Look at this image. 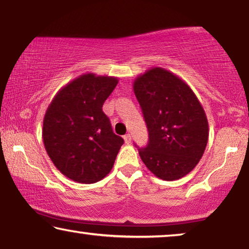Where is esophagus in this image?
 I'll list each match as a JSON object with an SVG mask.
<instances>
[{"label":"esophagus","mask_w":249,"mask_h":249,"mask_svg":"<svg viewBox=\"0 0 249 249\" xmlns=\"http://www.w3.org/2000/svg\"><path fill=\"white\" fill-rule=\"evenodd\" d=\"M124 139L125 144H130V142H131V136H130V134L124 135Z\"/></svg>","instance_id":"34e87169"}]
</instances>
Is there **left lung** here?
Returning <instances> with one entry per match:
<instances>
[{
	"label": "left lung",
	"mask_w": 249,
	"mask_h": 249,
	"mask_svg": "<svg viewBox=\"0 0 249 249\" xmlns=\"http://www.w3.org/2000/svg\"><path fill=\"white\" fill-rule=\"evenodd\" d=\"M134 91L148 130V142L138 148L147 169L172 181L192 171L209 139L205 111L190 87L163 68L136 78Z\"/></svg>",
	"instance_id": "left-lung-1"
}]
</instances>
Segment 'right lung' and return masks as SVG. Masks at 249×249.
I'll list each match as a JSON object with an SVG mask.
<instances>
[{
    "label": "right lung",
    "instance_id": "obj_1",
    "mask_svg": "<svg viewBox=\"0 0 249 249\" xmlns=\"http://www.w3.org/2000/svg\"><path fill=\"white\" fill-rule=\"evenodd\" d=\"M118 78L81 74L59 90L43 121V142L54 165L73 181L94 183L113 168L124 139L102 107Z\"/></svg>",
    "mask_w": 249,
    "mask_h": 249
}]
</instances>
